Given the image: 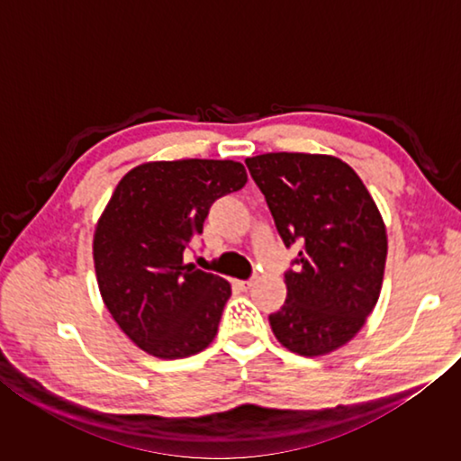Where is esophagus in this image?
<instances>
[{
	"mask_svg": "<svg viewBox=\"0 0 461 461\" xmlns=\"http://www.w3.org/2000/svg\"><path fill=\"white\" fill-rule=\"evenodd\" d=\"M236 285H238L240 288H244V291H248V288H252V286L256 285V276L248 278V280H236Z\"/></svg>",
	"mask_w": 461,
	"mask_h": 461,
	"instance_id": "34e87169",
	"label": "esophagus"
}]
</instances>
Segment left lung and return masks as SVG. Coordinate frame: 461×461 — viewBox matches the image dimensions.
Wrapping results in <instances>:
<instances>
[{"instance_id": "1", "label": "left lung", "mask_w": 461, "mask_h": 461, "mask_svg": "<svg viewBox=\"0 0 461 461\" xmlns=\"http://www.w3.org/2000/svg\"><path fill=\"white\" fill-rule=\"evenodd\" d=\"M246 167L285 246L301 244L272 331L294 354H330L362 330L380 296L388 241L376 203L333 156L270 152Z\"/></svg>"}]
</instances>
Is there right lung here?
I'll use <instances>...</instances> for the list:
<instances>
[{"instance_id":"obj_1","label":"right lung","mask_w":461,"mask_h":461,"mask_svg":"<svg viewBox=\"0 0 461 461\" xmlns=\"http://www.w3.org/2000/svg\"><path fill=\"white\" fill-rule=\"evenodd\" d=\"M233 160L140 165L122 178L93 238L101 296L128 338L150 356L176 360L213 341L231 288L185 264L209 207L246 185Z\"/></svg>"}]
</instances>
